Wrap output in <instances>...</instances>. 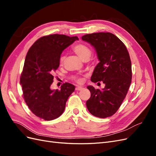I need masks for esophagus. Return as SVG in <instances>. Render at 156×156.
I'll return each mask as SVG.
<instances>
[{
	"mask_svg": "<svg viewBox=\"0 0 156 156\" xmlns=\"http://www.w3.org/2000/svg\"><path fill=\"white\" fill-rule=\"evenodd\" d=\"M83 89V87H77L76 88H75V90L80 91V90H82Z\"/></svg>",
	"mask_w": 156,
	"mask_h": 156,
	"instance_id": "1",
	"label": "esophagus"
}]
</instances>
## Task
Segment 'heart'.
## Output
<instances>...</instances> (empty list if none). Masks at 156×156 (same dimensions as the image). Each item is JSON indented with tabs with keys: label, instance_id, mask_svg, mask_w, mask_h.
I'll use <instances>...</instances> for the list:
<instances>
[{
	"label": "heart",
	"instance_id": "heart-1",
	"mask_svg": "<svg viewBox=\"0 0 156 156\" xmlns=\"http://www.w3.org/2000/svg\"><path fill=\"white\" fill-rule=\"evenodd\" d=\"M72 49L75 53L77 54L84 61L86 60H88L90 57L91 53H92L91 50L89 48V47L85 44H77L73 46ZM64 60H65V56L62 55L60 58V63L61 64H63L64 62ZM72 79L79 83H81L83 81L82 79L79 78L77 76H73Z\"/></svg>",
	"mask_w": 156,
	"mask_h": 156
}]
</instances>
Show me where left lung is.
Returning <instances> with one entry per match:
<instances>
[{"label":"left lung","mask_w":156,"mask_h":156,"mask_svg":"<svg viewBox=\"0 0 156 156\" xmlns=\"http://www.w3.org/2000/svg\"><path fill=\"white\" fill-rule=\"evenodd\" d=\"M82 40L95 48L100 62L94 69L91 81H103L102 90L92 86L87 88L91 96L87 107L94 116L105 119L119 110L131 82V62L129 52L119 37L111 32L85 34Z\"/></svg>","instance_id":"obj_1"}]
</instances>
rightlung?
<instances>
[{
	"mask_svg": "<svg viewBox=\"0 0 156 156\" xmlns=\"http://www.w3.org/2000/svg\"><path fill=\"white\" fill-rule=\"evenodd\" d=\"M77 36L51 34L37 40L28 51L20 77L23 96L33 114L45 120H52L62 114L68 97L75 86L64 83L60 90L50 88L53 73L60 65V55Z\"/></svg>",
	"mask_w": 156,
	"mask_h": 156,
	"instance_id": "1",
	"label": "right lung"
}]
</instances>
